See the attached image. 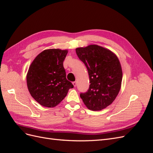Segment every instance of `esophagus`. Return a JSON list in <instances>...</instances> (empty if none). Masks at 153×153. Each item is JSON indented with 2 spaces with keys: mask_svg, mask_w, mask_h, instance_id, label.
<instances>
[{
  "mask_svg": "<svg viewBox=\"0 0 153 153\" xmlns=\"http://www.w3.org/2000/svg\"><path fill=\"white\" fill-rule=\"evenodd\" d=\"M73 85L74 87H76V82H73Z\"/></svg>",
  "mask_w": 153,
  "mask_h": 153,
  "instance_id": "1",
  "label": "esophagus"
}]
</instances>
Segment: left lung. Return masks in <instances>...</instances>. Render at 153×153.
I'll return each mask as SVG.
<instances>
[{
  "label": "left lung",
  "mask_w": 153,
  "mask_h": 153,
  "mask_svg": "<svg viewBox=\"0 0 153 153\" xmlns=\"http://www.w3.org/2000/svg\"><path fill=\"white\" fill-rule=\"evenodd\" d=\"M76 53L85 65L91 84L80 98L88 109L101 110L116 98L121 87L123 71L117 55L97 45L76 48Z\"/></svg>",
  "instance_id": "1"
}]
</instances>
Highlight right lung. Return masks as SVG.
I'll return each instance as SVG.
<instances>
[{"label":"right lung","instance_id":"1","mask_svg":"<svg viewBox=\"0 0 153 153\" xmlns=\"http://www.w3.org/2000/svg\"><path fill=\"white\" fill-rule=\"evenodd\" d=\"M68 50H43L32 62L27 74L28 90L37 102L52 108L61 102L69 89L73 87L66 79L64 60Z\"/></svg>","mask_w":153,"mask_h":153}]
</instances>
